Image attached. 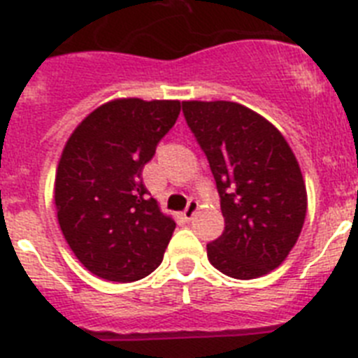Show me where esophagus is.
I'll list each match as a JSON object with an SVG mask.
<instances>
[{"instance_id":"34e87169","label":"esophagus","mask_w":358,"mask_h":358,"mask_svg":"<svg viewBox=\"0 0 358 358\" xmlns=\"http://www.w3.org/2000/svg\"><path fill=\"white\" fill-rule=\"evenodd\" d=\"M197 208H199V203H197V201H194V199H190V201H188V206H186L185 212H182V217H185L186 221H190L192 217L196 215Z\"/></svg>"}]
</instances>
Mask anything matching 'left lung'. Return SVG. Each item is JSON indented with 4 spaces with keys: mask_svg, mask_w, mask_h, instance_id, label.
<instances>
[{
    "mask_svg": "<svg viewBox=\"0 0 358 358\" xmlns=\"http://www.w3.org/2000/svg\"><path fill=\"white\" fill-rule=\"evenodd\" d=\"M182 113L210 162L225 230L206 245L208 262L230 278L254 280L280 267L307 212L302 170L265 117L227 100H186Z\"/></svg>",
    "mask_w": 358,
    "mask_h": 358,
    "instance_id": "1",
    "label": "left lung"
}]
</instances>
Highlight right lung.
I'll list each match as a JSON object with an SVG mask.
<instances>
[{
    "instance_id": "right-lung-1",
    "label": "right lung",
    "mask_w": 358,
    "mask_h": 358,
    "mask_svg": "<svg viewBox=\"0 0 358 358\" xmlns=\"http://www.w3.org/2000/svg\"><path fill=\"white\" fill-rule=\"evenodd\" d=\"M179 111V100H109L76 126L62 150L58 225L76 259L99 278L137 282L161 265L176 221L148 197L143 168Z\"/></svg>"
}]
</instances>
